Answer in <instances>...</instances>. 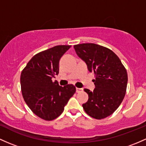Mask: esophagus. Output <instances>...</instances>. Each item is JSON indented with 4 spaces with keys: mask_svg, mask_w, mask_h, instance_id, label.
I'll return each mask as SVG.
<instances>
[{
    "mask_svg": "<svg viewBox=\"0 0 146 146\" xmlns=\"http://www.w3.org/2000/svg\"><path fill=\"white\" fill-rule=\"evenodd\" d=\"M83 91V89H82V88H76V92L77 93H80V92H82Z\"/></svg>",
    "mask_w": 146,
    "mask_h": 146,
    "instance_id": "obj_1",
    "label": "esophagus"
}]
</instances>
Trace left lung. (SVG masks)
Listing matches in <instances>:
<instances>
[{
  "label": "left lung",
  "mask_w": 146,
  "mask_h": 146,
  "mask_svg": "<svg viewBox=\"0 0 146 146\" xmlns=\"http://www.w3.org/2000/svg\"><path fill=\"white\" fill-rule=\"evenodd\" d=\"M77 55L86 62L88 69L94 72L96 88L88 89L89 99L82 107L91 117L102 119L112 114L122 102L127 84L126 68L111 50L96 44L75 45Z\"/></svg>",
  "instance_id": "1"
}]
</instances>
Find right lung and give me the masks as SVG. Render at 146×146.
<instances>
[{
  "label": "right lung",
  "mask_w": 146,
  "mask_h": 146,
  "mask_svg": "<svg viewBox=\"0 0 146 146\" xmlns=\"http://www.w3.org/2000/svg\"><path fill=\"white\" fill-rule=\"evenodd\" d=\"M71 46L60 45L33 56L21 74L22 96L25 103L38 117L52 121L64 110L76 93L73 84L59 85L52 81L59 73V62Z\"/></svg>",
  "instance_id": "right-lung-1"
}]
</instances>
